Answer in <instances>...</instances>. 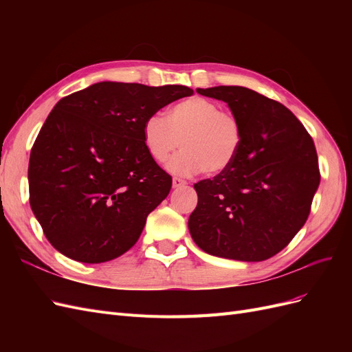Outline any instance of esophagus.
I'll return each instance as SVG.
<instances>
[{
  "label": "esophagus",
  "instance_id": "obj_1",
  "mask_svg": "<svg viewBox=\"0 0 352 352\" xmlns=\"http://www.w3.org/2000/svg\"><path fill=\"white\" fill-rule=\"evenodd\" d=\"M186 185V180L180 179V177H173V188H180V186H185Z\"/></svg>",
  "mask_w": 352,
  "mask_h": 352
}]
</instances>
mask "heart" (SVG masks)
<instances>
[{"label":"heart","instance_id":"obj_1","mask_svg":"<svg viewBox=\"0 0 352 352\" xmlns=\"http://www.w3.org/2000/svg\"><path fill=\"white\" fill-rule=\"evenodd\" d=\"M146 153L164 163L182 142L180 151L167 163L175 175H219L235 162L242 144V126L232 111L214 101L192 97L175 104L166 113L148 117L142 127Z\"/></svg>","mask_w":352,"mask_h":352}]
</instances>
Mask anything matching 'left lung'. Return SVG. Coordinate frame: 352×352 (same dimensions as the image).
<instances>
[{
    "instance_id": "obj_1",
    "label": "left lung",
    "mask_w": 352,
    "mask_h": 352,
    "mask_svg": "<svg viewBox=\"0 0 352 352\" xmlns=\"http://www.w3.org/2000/svg\"><path fill=\"white\" fill-rule=\"evenodd\" d=\"M197 92L229 105L241 122L242 144L228 170L194 185L198 204L188 221L190 236L216 257L267 260L310 214L320 184L314 142L291 110L252 89Z\"/></svg>"
}]
</instances>
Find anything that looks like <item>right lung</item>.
Wrapping results in <instances>:
<instances>
[{"mask_svg":"<svg viewBox=\"0 0 352 352\" xmlns=\"http://www.w3.org/2000/svg\"><path fill=\"white\" fill-rule=\"evenodd\" d=\"M192 94L182 85L98 82L56 104L28 170L30 208L52 247L89 264L133 247L172 188L145 150L144 123Z\"/></svg>","mask_w":352,"mask_h":352,"instance_id":"1","label":"right lung"}]
</instances>
